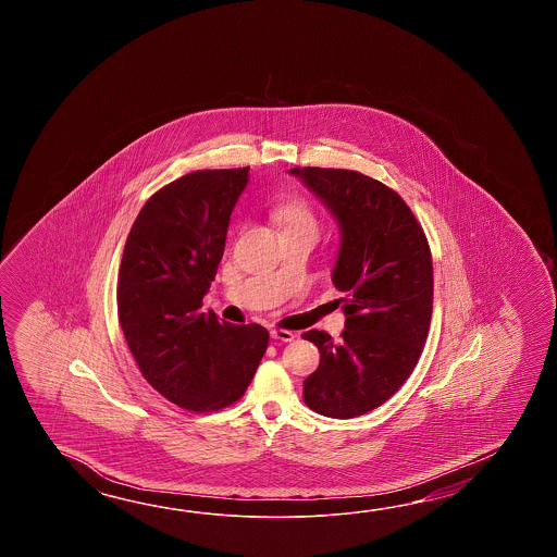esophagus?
Returning a JSON list of instances; mask_svg holds the SVG:
<instances>
[{
	"mask_svg": "<svg viewBox=\"0 0 557 557\" xmlns=\"http://www.w3.org/2000/svg\"><path fill=\"white\" fill-rule=\"evenodd\" d=\"M271 336H273L274 341H278V343H293L296 338L295 332L281 331V329L271 331Z\"/></svg>",
	"mask_w": 557,
	"mask_h": 557,
	"instance_id": "esophagus-1",
	"label": "esophagus"
}]
</instances>
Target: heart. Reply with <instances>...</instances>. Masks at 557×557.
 <instances>
[{
    "label": "heart",
    "instance_id": "heart-1",
    "mask_svg": "<svg viewBox=\"0 0 557 557\" xmlns=\"http://www.w3.org/2000/svg\"><path fill=\"white\" fill-rule=\"evenodd\" d=\"M273 219L274 223L281 226V233L308 231L317 235V216L300 199H286L281 205H276Z\"/></svg>",
    "mask_w": 557,
    "mask_h": 557
}]
</instances>
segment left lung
I'll use <instances>...</instances> for the list:
<instances>
[{
  "label": "left lung",
  "instance_id": "obj_1",
  "mask_svg": "<svg viewBox=\"0 0 557 557\" xmlns=\"http://www.w3.org/2000/svg\"><path fill=\"white\" fill-rule=\"evenodd\" d=\"M319 197L338 223L341 245L332 283L344 298L343 341L302 334L320 364L302 386L310 410L355 418L386 403L412 374L432 319V255L426 235L403 197L346 169L288 171Z\"/></svg>",
  "mask_w": 557,
  "mask_h": 557
}]
</instances>
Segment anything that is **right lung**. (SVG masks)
<instances>
[{"instance_id": "obj_1", "label": "right lung", "mask_w": 557, "mask_h": 557, "mask_svg": "<svg viewBox=\"0 0 557 557\" xmlns=\"http://www.w3.org/2000/svg\"><path fill=\"white\" fill-rule=\"evenodd\" d=\"M249 166L195 171L157 190L131 226L117 312L131 355L166 400L193 412L237 403L269 346L261 324L201 312Z\"/></svg>"}]
</instances>
